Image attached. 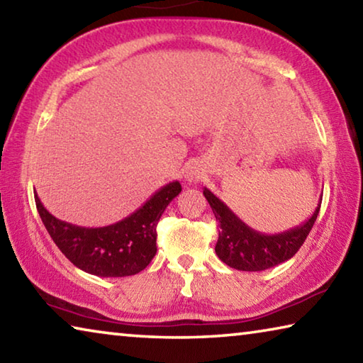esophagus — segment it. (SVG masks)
I'll list each match as a JSON object with an SVG mask.
<instances>
[{
    "label": "esophagus",
    "mask_w": 363,
    "mask_h": 363,
    "mask_svg": "<svg viewBox=\"0 0 363 363\" xmlns=\"http://www.w3.org/2000/svg\"><path fill=\"white\" fill-rule=\"evenodd\" d=\"M186 177H187V181H190V182H196L201 177V173L196 168H189L187 173H186Z\"/></svg>",
    "instance_id": "esophagus-1"
}]
</instances>
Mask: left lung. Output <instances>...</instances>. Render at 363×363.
<instances>
[{"label": "left lung", "instance_id": "1", "mask_svg": "<svg viewBox=\"0 0 363 363\" xmlns=\"http://www.w3.org/2000/svg\"><path fill=\"white\" fill-rule=\"evenodd\" d=\"M203 195L220 227L216 248H214L218 257L227 266L237 270H247V272L266 270L291 259L309 235L322 205L320 199L314 214L301 225L267 235L245 224L211 190L205 187Z\"/></svg>", "mask_w": 363, "mask_h": 363}]
</instances>
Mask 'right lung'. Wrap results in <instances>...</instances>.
<instances>
[{
	"instance_id": "right-lung-1",
	"label": "right lung",
	"mask_w": 363,
	"mask_h": 363,
	"mask_svg": "<svg viewBox=\"0 0 363 363\" xmlns=\"http://www.w3.org/2000/svg\"><path fill=\"white\" fill-rule=\"evenodd\" d=\"M173 181L118 223L82 227L54 218L35 192L36 208L49 235L67 259L97 277H128L149 266L157 253V224L171 200L181 194Z\"/></svg>"
}]
</instances>
